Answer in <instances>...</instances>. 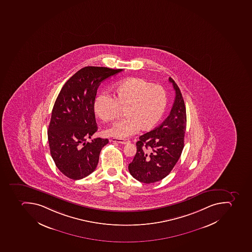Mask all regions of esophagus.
Here are the masks:
<instances>
[{
  "label": "esophagus",
  "instance_id": "1",
  "mask_svg": "<svg viewBox=\"0 0 252 252\" xmlns=\"http://www.w3.org/2000/svg\"><path fill=\"white\" fill-rule=\"evenodd\" d=\"M110 141H112V142H117V143L122 144V145H126V144H129L130 142L129 140L117 139V138H112Z\"/></svg>",
  "mask_w": 252,
  "mask_h": 252
}]
</instances>
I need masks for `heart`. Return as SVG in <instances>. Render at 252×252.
Segmentation results:
<instances>
[{"label": "heart", "instance_id": "1", "mask_svg": "<svg viewBox=\"0 0 252 252\" xmlns=\"http://www.w3.org/2000/svg\"><path fill=\"white\" fill-rule=\"evenodd\" d=\"M167 97L162 87L143 79L129 78L113 89V97L103 93L94 100V111L105 122L117 119L123 110L125 119L105 130L110 137L124 139L139 129L149 131L159 123L167 107Z\"/></svg>", "mask_w": 252, "mask_h": 252}]
</instances>
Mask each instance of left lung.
<instances>
[{
    "label": "left lung",
    "mask_w": 252,
    "mask_h": 252,
    "mask_svg": "<svg viewBox=\"0 0 252 252\" xmlns=\"http://www.w3.org/2000/svg\"><path fill=\"white\" fill-rule=\"evenodd\" d=\"M169 81L175 91L170 115L159 126L140 136L136 143L137 153L128 167L130 175L144 184H153L169 175L184 149L185 103L176 83L171 77Z\"/></svg>",
    "instance_id": "1"
}]
</instances>
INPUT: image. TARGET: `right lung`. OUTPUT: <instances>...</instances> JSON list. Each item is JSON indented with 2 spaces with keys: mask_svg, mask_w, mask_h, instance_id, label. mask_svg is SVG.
Returning <instances> with one entry per match:
<instances>
[{
  "mask_svg": "<svg viewBox=\"0 0 252 252\" xmlns=\"http://www.w3.org/2000/svg\"><path fill=\"white\" fill-rule=\"evenodd\" d=\"M123 69L86 66L65 82L57 97L49 125V146L57 167L69 179L78 180L93 173L101 149L108 139L86 142L98 129L94 100L102 81Z\"/></svg>",
  "mask_w": 252,
  "mask_h": 252,
  "instance_id": "right-lung-1",
  "label": "right lung"
}]
</instances>
